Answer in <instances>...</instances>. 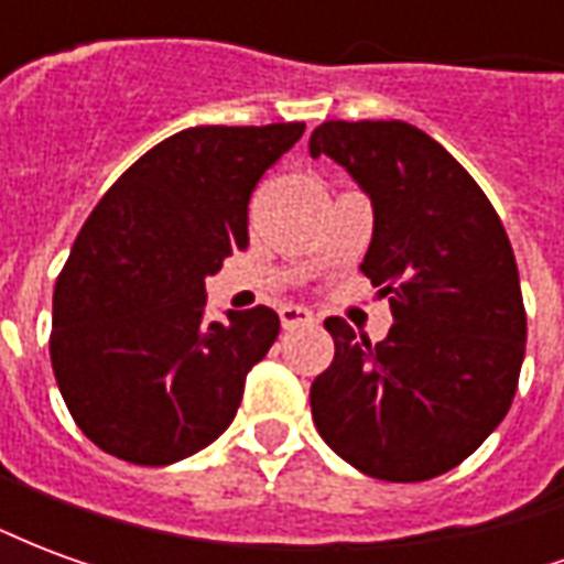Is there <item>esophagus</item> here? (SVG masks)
Listing matches in <instances>:
<instances>
[{
    "label": "esophagus",
    "mask_w": 564,
    "mask_h": 564,
    "mask_svg": "<svg viewBox=\"0 0 564 564\" xmlns=\"http://www.w3.org/2000/svg\"><path fill=\"white\" fill-rule=\"evenodd\" d=\"M281 323L283 329H295V326H311L314 323V314L302 305H283L281 307Z\"/></svg>",
    "instance_id": "obj_1"
}]
</instances>
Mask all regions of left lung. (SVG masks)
<instances>
[{
  "label": "left lung",
  "instance_id": "left-lung-1",
  "mask_svg": "<svg viewBox=\"0 0 564 564\" xmlns=\"http://www.w3.org/2000/svg\"><path fill=\"white\" fill-rule=\"evenodd\" d=\"M307 148L371 198L359 269L395 319L378 344L326 319L335 359L311 383L317 432L368 477H437L484 444L517 392L525 307L508 232L471 174L411 123L326 120Z\"/></svg>",
  "mask_w": 564,
  "mask_h": 564
}]
</instances>
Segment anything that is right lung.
Here are the masks:
<instances>
[{
    "instance_id": "obj_1",
    "label": "right lung",
    "mask_w": 564,
    "mask_h": 564,
    "mask_svg": "<svg viewBox=\"0 0 564 564\" xmlns=\"http://www.w3.org/2000/svg\"><path fill=\"white\" fill-rule=\"evenodd\" d=\"M302 132L305 123L184 129L93 208L56 278L51 366L99 449L172 465L229 429L281 319L259 305L205 323V278L247 247L250 193Z\"/></svg>"
}]
</instances>
